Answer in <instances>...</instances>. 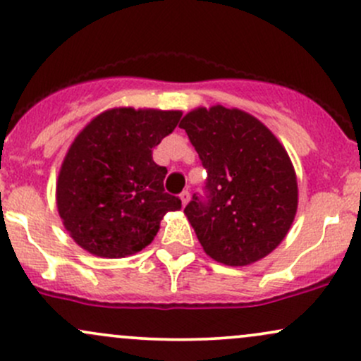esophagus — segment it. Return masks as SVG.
I'll return each instance as SVG.
<instances>
[{
    "label": "esophagus",
    "instance_id": "1",
    "mask_svg": "<svg viewBox=\"0 0 361 361\" xmlns=\"http://www.w3.org/2000/svg\"><path fill=\"white\" fill-rule=\"evenodd\" d=\"M180 200H181V205L186 207V204L190 202V192H188V190H185V192L180 195Z\"/></svg>",
    "mask_w": 361,
    "mask_h": 361
}]
</instances>
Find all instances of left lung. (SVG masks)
Instances as JSON below:
<instances>
[{
	"mask_svg": "<svg viewBox=\"0 0 361 361\" xmlns=\"http://www.w3.org/2000/svg\"><path fill=\"white\" fill-rule=\"evenodd\" d=\"M207 169L205 200L185 207L202 247L227 267H246L283 241L299 205L292 161L258 118L222 105L195 109L180 123Z\"/></svg>",
	"mask_w": 361,
	"mask_h": 361,
	"instance_id": "1",
	"label": "left lung"
}]
</instances>
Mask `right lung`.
Returning a JSON list of instances; mask_svg holds the SVG:
<instances>
[{"label": "right lung", "mask_w": 361, "mask_h": 361, "mask_svg": "<svg viewBox=\"0 0 361 361\" xmlns=\"http://www.w3.org/2000/svg\"><path fill=\"white\" fill-rule=\"evenodd\" d=\"M180 110H105L86 126L61 164L57 210L78 246L100 258H126L149 246L164 214L181 200L164 192L168 169L152 149L175 130Z\"/></svg>", "instance_id": "obj_1"}]
</instances>
